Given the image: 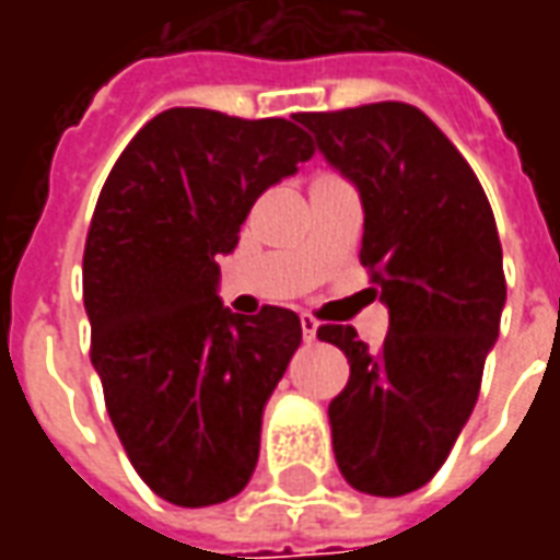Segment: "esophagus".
Returning a JSON list of instances; mask_svg holds the SVG:
<instances>
[{
  "label": "esophagus",
  "instance_id": "esophagus-1",
  "mask_svg": "<svg viewBox=\"0 0 560 560\" xmlns=\"http://www.w3.org/2000/svg\"><path fill=\"white\" fill-rule=\"evenodd\" d=\"M300 324H303V336L305 341H315L317 336V320L312 315H300Z\"/></svg>",
  "mask_w": 560,
  "mask_h": 560
}]
</instances>
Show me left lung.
Segmentation results:
<instances>
[{
    "label": "left lung",
    "mask_w": 560,
    "mask_h": 560,
    "mask_svg": "<svg viewBox=\"0 0 560 560\" xmlns=\"http://www.w3.org/2000/svg\"><path fill=\"white\" fill-rule=\"evenodd\" d=\"M296 122L360 191V260L389 308L377 353L353 327L317 329L351 363L327 411L332 453L357 492L399 498L438 474L480 396L506 303L492 207L468 161L411 104L296 114Z\"/></svg>",
    "instance_id": "1"
}]
</instances>
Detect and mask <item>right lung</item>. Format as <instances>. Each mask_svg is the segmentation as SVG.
Returning <instances> with one entry per match:
<instances>
[{"instance_id":"right-lung-1","label":"right lung","mask_w":560,"mask_h":560,"mask_svg":"<svg viewBox=\"0 0 560 560\" xmlns=\"http://www.w3.org/2000/svg\"><path fill=\"white\" fill-rule=\"evenodd\" d=\"M312 152L291 119L173 107L102 188L83 252L92 365L131 465L176 506L221 504L255 474L264 408L303 327L279 305L233 315L219 257L257 197Z\"/></svg>"}]
</instances>
